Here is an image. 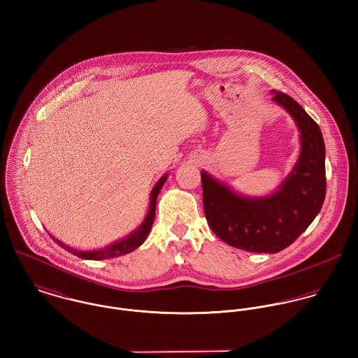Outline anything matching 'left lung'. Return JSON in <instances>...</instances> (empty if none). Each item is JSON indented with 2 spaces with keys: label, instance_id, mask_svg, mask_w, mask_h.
Listing matches in <instances>:
<instances>
[{
  "label": "left lung",
  "instance_id": "1",
  "mask_svg": "<svg viewBox=\"0 0 358 358\" xmlns=\"http://www.w3.org/2000/svg\"><path fill=\"white\" fill-rule=\"evenodd\" d=\"M301 131V157L281 187L247 199L201 172L206 222L226 244L248 252L275 254L289 247L314 220L325 200V146L317 122L289 95L273 90Z\"/></svg>",
  "mask_w": 358,
  "mask_h": 358
}]
</instances>
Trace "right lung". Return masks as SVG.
<instances>
[{
  "label": "right lung",
  "instance_id": "1",
  "mask_svg": "<svg viewBox=\"0 0 358 358\" xmlns=\"http://www.w3.org/2000/svg\"><path fill=\"white\" fill-rule=\"evenodd\" d=\"M166 176L168 175H164L158 183L154 186L153 192H152V201H150V208H149V212H148V216L145 219V222L141 224V227L134 231L131 236H128L127 238L118 241V243H114L111 244L110 247H106L102 250H96V251H78V250H74V248H70L64 244H62L60 241L55 240L52 237L53 241H56L63 250L69 251L70 254L73 255L78 256L81 259H90V260H103V259H111V257H117V256L125 255V254H129L132 251H135L138 247H141L145 240L148 238L150 230H152V226H153L154 217H155V203H157V197L166 180Z\"/></svg>",
  "mask_w": 358,
  "mask_h": 358
}]
</instances>
